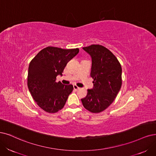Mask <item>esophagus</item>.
I'll return each mask as SVG.
<instances>
[{
	"instance_id": "esophagus-1",
	"label": "esophagus",
	"mask_w": 156,
	"mask_h": 156,
	"mask_svg": "<svg viewBox=\"0 0 156 156\" xmlns=\"http://www.w3.org/2000/svg\"><path fill=\"white\" fill-rule=\"evenodd\" d=\"M73 87H74V89L75 90H79L80 88V87H78L77 85H73Z\"/></svg>"
}]
</instances>
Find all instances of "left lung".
<instances>
[{"label": "left lung", "mask_w": 156, "mask_h": 156, "mask_svg": "<svg viewBox=\"0 0 156 156\" xmlns=\"http://www.w3.org/2000/svg\"><path fill=\"white\" fill-rule=\"evenodd\" d=\"M92 60L90 76L94 87L82 99L83 107L93 113H99L114 101L122 87V69L116 57L106 48L91 45L83 48Z\"/></svg>", "instance_id": "1"}]
</instances>
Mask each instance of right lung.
<instances>
[{
	"mask_svg": "<svg viewBox=\"0 0 156 156\" xmlns=\"http://www.w3.org/2000/svg\"><path fill=\"white\" fill-rule=\"evenodd\" d=\"M78 53V48L48 47L31 61L28 68V89L37 104L44 111L55 113L64 107L73 86L56 82V78L62 76L67 62Z\"/></svg>",
	"mask_w": 156,
	"mask_h": 156,
	"instance_id": "1",
	"label": "right lung"
}]
</instances>
